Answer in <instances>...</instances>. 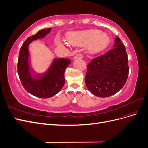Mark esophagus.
Instances as JSON below:
<instances>
[{
	"mask_svg": "<svg viewBox=\"0 0 148 148\" xmlns=\"http://www.w3.org/2000/svg\"><path fill=\"white\" fill-rule=\"evenodd\" d=\"M83 58V56L82 54H81V53H79V54H77L76 56H75L74 59H82Z\"/></svg>",
	"mask_w": 148,
	"mask_h": 148,
	"instance_id": "obj_1",
	"label": "esophagus"
}]
</instances>
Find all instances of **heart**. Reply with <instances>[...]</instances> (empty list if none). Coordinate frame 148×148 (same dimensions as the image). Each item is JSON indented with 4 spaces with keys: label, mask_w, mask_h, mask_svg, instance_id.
<instances>
[{
    "label": "heart",
    "mask_w": 148,
    "mask_h": 148,
    "mask_svg": "<svg viewBox=\"0 0 148 148\" xmlns=\"http://www.w3.org/2000/svg\"><path fill=\"white\" fill-rule=\"evenodd\" d=\"M67 40L75 46H84L87 45L86 51L89 54L96 55L107 47L110 43L109 36L106 33L97 29H89L69 34ZM57 43L63 44L57 39Z\"/></svg>",
    "instance_id": "heart-1"
}]
</instances>
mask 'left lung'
<instances>
[{
    "mask_svg": "<svg viewBox=\"0 0 148 148\" xmlns=\"http://www.w3.org/2000/svg\"><path fill=\"white\" fill-rule=\"evenodd\" d=\"M128 60L125 46L116 37L112 49L93 59L88 64L85 83L89 91L101 97L112 96L119 91L128 78Z\"/></svg>",
    "mask_w": 148,
    "mask_h": 148,
    "instance_id": "obj_1",
    "label": "left lung"
}]
</instances>
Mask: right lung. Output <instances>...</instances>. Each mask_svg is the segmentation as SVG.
<instances>
[{
  "label": "right lung",
  "mask_w": 148,
  "mask_h": 148,
  "mask_svg": "<svg viewBox=\"0 0 148 148\" xmlns=\"http://www.w3.org/2000/svg\"><path fill=\"white\" fill-rule=\"evenodd\" d=\"M51 28L43 29L26 40L22 45L18 60V73L23 88L29 94L41 98H49L59 92L65 84V70L71 63L69 59H54L45 72L34 75L31 70L28 47L30 43L44 38Z\"/></svg>",
  "instance_id": "right-lung-1"
}]
</instances>
